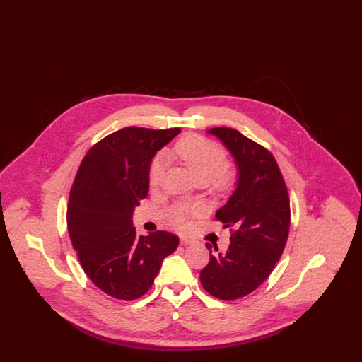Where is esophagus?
I'll return each mask as SVG.
<instances>
[{"mask_svg":"<svg viewBox=\"0 0 362 362\" xmlns=\"http://www.w3.org/2000/svg\"><path fill=\"white\" fill-rule=\"evenodd\" d=\"M192 243H194V240H191L189 238H185V236L180 238V244H182V245H189V244H192Z\"/></svg>","mask_w":362,"mask_h":362,"instance_id":"34e87169","label":"esophagus"}]
</instances>
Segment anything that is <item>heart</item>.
I'll return each mask as SVG.
<instances>
[{
  "instance_id": "heart-1",
  "label": "heart",
  "mask_w": 362,
  "mask_h": 362,
  "mask_svg": "<svg viewBox=\"0 0 362 362\" xmlns=\"http://www.w3.org/2000/svg\"><path fill=\"white\" fill-rule=\"evenodd\" d=\"M173 152L180 157V160L189 168V173H192L197 182L207 183L213 178L211 182L216 189H229L236 179L235 171L224 165V149L218 144L202 136L189 134L180 138L173 145ZM164 170V157L156 155L151 160L148 170V183L152 189L161 183ZM198 211V207L177 204L173 209V221L177 226L183 228L187 224L189 214H197Z\"/></svg>"
}]
</instances>
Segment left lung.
<instances>
[{"mask_svg": "<svg viewBox=\"0 0 362 362\" xmlns=\"http://www.w3.org/2000/svg\"><path fill=\"white\" fill-rule=\"evenodd\" d=\"M232 153L238 168V187L216 218L230 228L225 254H211L201 272V284L220 300H236L254 292L270 276L289 235L291 201L274 156L258 142L230 127H214ZM207 250L211 245L206 243Z\"/></svg>", "mask_w": 362, "mask_h": 362, "instance_id": "1", "label": "left lung"}]
</instances>
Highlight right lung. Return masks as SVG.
Here are the masks:
<instances>
[{
    "label": "right lung",
    "mask_w": 362,
    "mask_h": 362,
    "mask_svg": "<svg viewBox=\"0 0 362 362\" xmlns=\"http://www.w3.org/2000/svg\"><path fill=\"white\" fill-rule=\"evenodd\" d=\"M179 133L124 127L96 142L76 173L66 213L70 240L86 276L114 298L144 296L163 259L177 248L179 238L165 230L138 238L132 216L148 195L151 160Z\"/></svg>",
    "instance_id": "right-lung-1"
}]
</instances>
